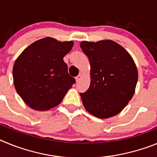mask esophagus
Here are the masks:
<instances>
[{"mask_svg": "<svg viewBox=\"0 0 157 157\" xmlns=\"http://www.w3.org/2000/svg\"><path fill=\"white\" fill-rule=\"evenodd\" d=\"M81 78H82V75H81V74H79V75H78L77 76V77L75 78L76 82H79V80L81 79Z\"/></svg>", "mask_w": 157, "mask_h": 157, "instance_id": "34e87169", "label": "esophagus"}]
</instances>
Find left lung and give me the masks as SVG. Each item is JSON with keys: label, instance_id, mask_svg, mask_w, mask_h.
Wrapping results in <instances>:
<instances>
[{"label": "left lung", "instance_id": "left-lung-1", "mask_svg": "<svg viewBox=\"0 0 157 157\" xmlns=\"http://www.w3.org/2000/svg\"><path fill=\"white\" fill-rule=\"evenodd\" d=\"M80 46L90 63V84L80 94L93 116L108 119L119 114L134 96L138 69L130 54L112 40L82 41Z\"/></svg>", "mask_w": 157, "mask_h": 157}]
</instances>
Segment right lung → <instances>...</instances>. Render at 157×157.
<instances>
[{
	"label": "right lung",
	"instance_id": "obj_1",
	"mask_svg": "<svg viewBox=\"0 0 157 157\" xmlns=\"http://www.w3.org/2000/svg\"><path fill=\"white\" fill-rule=\"evenodd\" d=\"M73 45L72 41L46 37L30 44L16 59L14 86L32 109L42 112L56 107L75 82L63 61Z\"/></svg>",
	"mask_w": 157,
	"mask_h": 157
}]
</instances>
